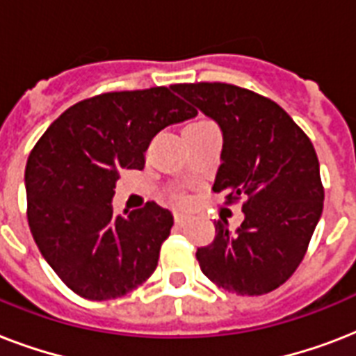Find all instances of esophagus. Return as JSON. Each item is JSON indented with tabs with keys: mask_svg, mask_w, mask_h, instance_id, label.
Returning a JSON list of instances; mask_svg holds the SVG:
<instances>
[{
	"mask_svg": "<svg viewBox=\"0 0 356 356\" xmlns=\"http://www.w3.org/2000/svg\"><path fill=\"white\" fill-rule=\"evenodd\" d=\"M190 220V216L188 214H186V212H175V223H177V225H184V223L188 222Z\"/></svg>",
	"mask_w": 356,
	"mask_h": 356,
	"instance_id": "obj_1",
	"label": "esophagus"
}]
</instances>
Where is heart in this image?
<instances>
[{
	"label": "heart",
	"instance_id": "heart-1",
	"mask_svg": "<svg viewBox=\"0 0 356 356\" xmlns=\"http://www.w3.org/2000/svg\"><path fill=\"white\" fill-rule=\"evenodd\" d=\"M201 125H209V122H194V123H190V125H186V129H188V127H201Z\"/></svg>",
	"mask_w": 356,
	"mask_h": 356
}]
</instances>
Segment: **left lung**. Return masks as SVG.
Segmentation results:
<instances>
[{"label":"left lung","instance_id":"1","mask_svg":"<svg viewBox=\"0 0 356 356\" xmlns=\"http://www.w3.org/2000/svg\"><path fill=\"white\" fill-rule=\"evenodd\" d=\"M220 125L222 164L214 192L243 200V222L218 220L211 245L197 249L201 271L240 296H262L301 264L323 211L320 162L309 136L275 102L225 83L173 85Z\"/></svg>","mask_w":356,"mask_h":356}]
</instances>
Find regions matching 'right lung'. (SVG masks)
Segmentation results:
<instances>
[{
  "mask_svg": "<svg viewBox=\"0 0 356 356\" xmlns=\"http://www.w3.org/2000/svg\"><path fill=\"white\" fill-rule=\"evenodd\" d=\"M172 86L75 103L42 134L25 166L27 220L42 257L81 298L107 301L155 271L172 212L149 201L116 214L122 170H144L162 129L195 116Z\"/></svg>",
  "mask_w": 356,
  "mask_h": 356,
  "instance_id": "1",
  "label": "right lung"
}]
</instances>
